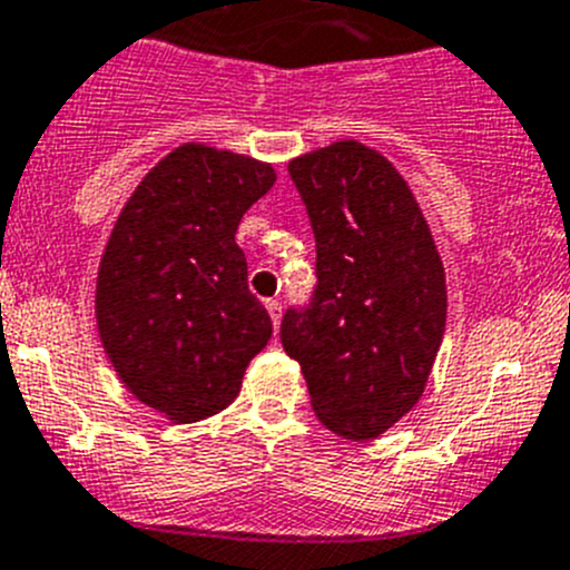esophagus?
I'll return each instance as SVG.
<instances>
[{
  "label": "esophagus",
  "instance_id": "34e87169",
  "mask_svg": "<svg viewBox=\"0 0 570 570\" xmlns=\"http://www.w3.org/2000/svg\"><path fill=\"white\" fill-rule=\"evenodd\" d=\"M267 312H269V317H273L275 326H278V323H281V301H275V297H273V301H267Z\"/></svg>",
  "mask_w": 570,
  "mask_h": 570
}]
</instances>
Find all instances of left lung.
<instances>
[{"label": "left lung", "instance_id": "1", "mask_svg": "<svg viewBox=\"0 0 570 570\" xmlns=\"http://www.w3.org/2000/svg\"><path fill=\"white\" fill-rule=\"evenodd\" d=\"M317 247L309 306L281 343L312 411L343 439H376L428 385L446 323L441 255L416 196L374 148L340 140L289 163Z\"/></svg>", "mask_w": 570, "mask_h": 570}]
</instances>
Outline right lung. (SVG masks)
<instances>
[{"mask_svg":"<svg viewBox=\"0 0 570 570\" xmlns=\"http://www.w3.org/2000/svg\"><path fill=\"white\" fill-rule=\"evenodd\" d=\"M269 163L185 142L129 196L98 269L95 317L117 376L177 424L225 411L273 321L247 289L238 222Z\"/></svg>","mask_w":570,"mask_h":570,"instance_id":"right-lung-1","label":"right lung"}]
</instances>
